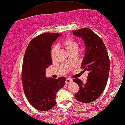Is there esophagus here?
Listing matches in <instances>:
<instances>
[{"instance_id":"obj_1","label":"esophagus","mask_w":125,"mask_h":125,"mask_svg":"<svg viewBox=\"0 0 125 125\" xmlns=\"http://www.w3.org/2000/svg\"><path fill=\"white\" fill-rule=\"evenodd\" d=\"M72 82H73V81H72V79H70V78H67L66 79V81H65V83L66 84H69L70 83H71Z\"/></svg>"}]
</instances>
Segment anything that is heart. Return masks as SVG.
Masks as SVG:
<instances>
[{
	"label": "heart",
	"mask_w": 125,
	"mask_h": 125,
	"mask_svg": "<svg viewBox=\"0 0 125 125\" xmlns=\"http://www.w3.org/2000/svg\"><path fill=\"white\" fill-rule=\"evenodd\" d=\"M63 45H64L68 52H72L73 51L78 50L79 48L78 44L77 42H76L74 39L70 38H66L65 40L64 41V42H63ZM56 50V46H53V47H52L51 50V56L52 57H53Z\"/></svg>",
	"instance_id": "obj_1"
}]
</instances>
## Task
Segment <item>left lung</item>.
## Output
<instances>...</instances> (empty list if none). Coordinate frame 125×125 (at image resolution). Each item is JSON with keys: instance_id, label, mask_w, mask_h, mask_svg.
I'll return each instance as SVG.
<instances>
[{"instance_id": "obj_1", "label": "left lung", "mask_w": 125, "mask_h": 125, "mask_svg": "<svg viewBox=\"0 0 125 125\" xmlns=\"http://www.w3.org/2000/svg\"><path fill=\"white\" fill-rule=\"evenodd\" d=\"M73 34L84 42L86 53L81 68L89 72L86 83L79 78L73 79L79 87L74 97L77 101L88 103L98 98L105 88L109 72V56L102 39L91 29H80Z\"/></svg>"}]
</instances>
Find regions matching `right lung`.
<instances>
[{
    "mask_svg": "<svg viewBox=\"0 0 125 125\" xmlns=\"http://www.w3.org/2000/svg\"><path fill=\"white\" fill-rule=\"evenodd\" d=\"M60 35L51 32L38 35L30 42L23 57V91L30 104L39 111H49L55 105L57 92L65 85V77L55 79L46 77V69L52 64V43Z\"/></svg>",
    "mask_w": 125,
    "mask_h": 125,
    "instance_id": "add662e5",
    "label": "right lung"
}]
</instances>
